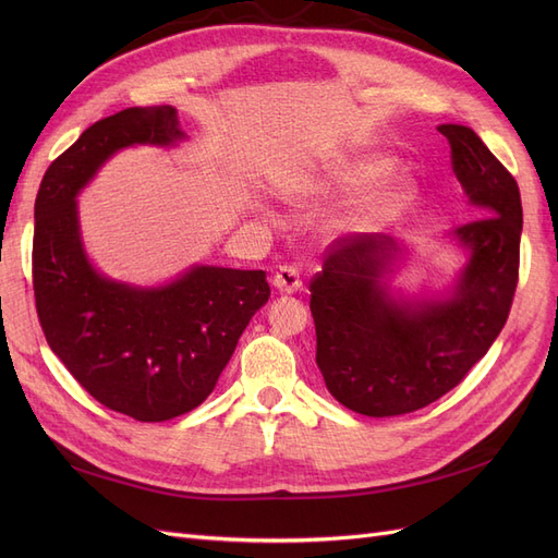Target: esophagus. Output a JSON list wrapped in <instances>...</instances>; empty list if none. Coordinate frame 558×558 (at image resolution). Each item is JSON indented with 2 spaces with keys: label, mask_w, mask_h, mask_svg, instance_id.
<instances>
[{
  "label": "esophagus",
  "mask_w": 558,
  "mask_h": 558,
  "mask_svg": "<svg viewBox=\"0 0 558 558\" xmlns=\"http://www.w3.org/2000/svg\"><path fill=\"white\" fill-rule=\"evenodd\" d=\"M272 286H275L279 293H286V295L298 293L302 289V279H300L298 267L281 265L277 272H275V277H272Z\"/></svg>",
  "instance_id": "obj_1"
}]
</instances>
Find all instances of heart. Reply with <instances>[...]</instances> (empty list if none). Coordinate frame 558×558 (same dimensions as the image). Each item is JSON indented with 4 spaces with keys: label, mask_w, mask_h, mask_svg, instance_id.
Listing matches in <instances>:
<instances>
[{
    "label": "heart",
    "mask_w": 558,
    "mask_h": 558,
    "mask_svg": "<svg viewBox=\"0 0 558 558\" xmlns=\"http://www.w3.org/2000/svg\"><path fill=\"white\" fill-rule=\"evenodd\" d=\"M391 165H393V160L386 156L359 158L353 162H344L340 167H335V170L328 172L326 177L295 179L286 185L283 195L289 197L293 205H307V202H312V199L326 197L332 193H349V191L363 189V185L384 177L388 170H391ZM410 195H412V181L408 177L386 179L361 202L356 214H353V221L361 226L377 223L386 214L398 209L402 202H408Z\"/></svg>",
    "instance_id": "1"
}]
</instances>
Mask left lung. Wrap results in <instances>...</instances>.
I'll return each mask as SVG.
<instances>
[{
	"mask_svg": "<svg viewBox=\"0 0 558 558\" xmlns=\"http://www.w3.org/2000/svg\"><path fill=\"white\" fill-rule=\"evenodd\" d=\"M451 167L480 218L451 232L468 251L442 298H402L388 275L404 248L388 234H347L312 279L316 365L328 391L365 416H398L459 386L496 342L519 281L521 197L514 177L475 130L440 125Z\"/></svg>",
	"mask_w": 558,
	"mask_h": 558,
	"instance_id": "1",
	"label": "left lung"
}]
</instances>
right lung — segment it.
<instances>
[{"label": "right lung", "instance_id": "obj_1", "mask_svg": "<svg viewBox=\"0 0 558 558\" xmlns=\"http://www.w3.org/2000/svg\"><path fill=\"white\" fill-rule=\"evenodd\" d=\"M183 140L170 105L107 116L50 162L35 202L32 283L46 342L97 402L137 421H167L205 402L269 298L263 269L193 265L144 289L88 260L76 195L121 148Z\"/></svg>", "mask_w": 558, "mask_h": 558}]
</instances>
